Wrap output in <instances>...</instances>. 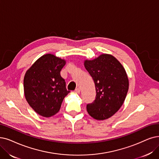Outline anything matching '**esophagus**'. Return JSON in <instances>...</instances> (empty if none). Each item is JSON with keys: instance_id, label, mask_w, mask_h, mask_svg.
Instances as JSON below:
<instances>
[{"instance_id": "1", "label": "esophagus", "mask_w": 159, "mask_h": 159, "mask_svg": "<svg viewBox=\"0 0 159 159\" xmlns=\"http://www.w3.org/2000/svg\"><path fill=\"white\" fill-rule=\"evenodd\" d=\"M75 92L76 93L79 94V93H80V88H76V89H75Z\"/></svg>"}]
</instances>
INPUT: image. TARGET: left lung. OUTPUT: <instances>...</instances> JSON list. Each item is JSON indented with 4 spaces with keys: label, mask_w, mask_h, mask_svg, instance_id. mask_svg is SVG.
Segmentation results:
<instances>
[{
    "label": "left lung",
    "mask_w": 159,
    "mask_h": 159,
    "mask_svg": "<svg viewBox=\"0 0 159 159\" xmlns=\"http://www.w3.org/2000/svg\"><path fill=\"white\" fill-rule=\"evenodd\" d=\"M84 66L93 78L96 98L87 105L89 115L104 120L114 115L123 105L129 90V79L123 65L109 54H102L93 60H85Z\"/></svg>",
    "instance_id": "8db88e82"
}]
</instances>
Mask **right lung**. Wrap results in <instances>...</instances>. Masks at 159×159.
<instances>
[{
    "label": "right lung",
    "instance_id": "right-lung-1",
    "mask_svg": "<svg viewBox=\"0 0 159 159\" xmlns=\"http://www.w3.org/2000/svg\"><path fill=\"white\" fill-rule=\"evenodd\" d=\"M66 61L52 54H46L36 60L25 73V97L30 106L44 117L57 113L63 99L70 93L61 70Z\"/></svg>",
    "mask_w": 159,
    "mask_h": 159
}]
</instances>
